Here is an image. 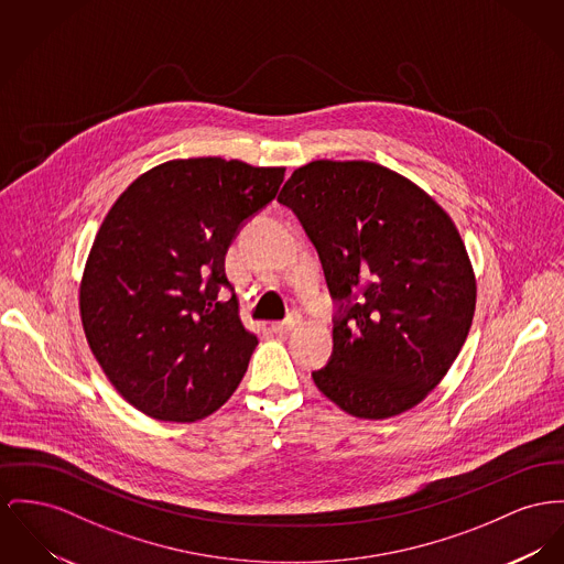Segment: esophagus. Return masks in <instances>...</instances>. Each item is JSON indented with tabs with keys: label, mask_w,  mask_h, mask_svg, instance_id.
Wrapping results in <instances>:
<instances>
[{
	"label": "esophagus",
	"mask_w": 564,
	"mask_h": 564,
	"mask_svg": "<svg viewBox=\"0 0 564 564\" xmlns=\"http://www.w3.org/2000/svg\"><path fill=\"white\" fill-rule=\"evenodd\" d=\"M297 318H286V321H278V323H273L271 325V329H273V334H278V336H286V334H291L295 327H297Z\"/></svg>",
	"instance_id": "obj_1"
}]
</instances>
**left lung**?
Here are the masks:
<instances>
[{
    "mask_svg": "<svg viewBox=\"0 0 564 564\" xmlns=\"http://www.w3.org/2000/svg\"><path fill=\"white\" fill-rule=\"evenodd\" d=\"M278 200L295 212L339 303L334 355L312 378L344 413H406L449 372L473 325L477 280L449 214L368 160H314Z\"/></svg>",
    "mask_w": 564,
    "mask_h": 564,
    "instance_id": "8db88e82",
    "label": "left lung"
}]
</instances>
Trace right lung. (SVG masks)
Returning a JSON list of instances; mask_svg holds the SVG:
<instances>
[{"label":"right lung","instance_id":"right-lung-1","mask_svg":"<svg viewBox=\"0 0 564 564\" xmlns=\"http://www.w3.org/2000/svg\"><path fill=\"white\" fill-rule=\"evenodd\" d=\"M284 166L169 160L119 194L96 232L78 310L117 393L160 421L192 423L232 395L257 348L237 297L220 300L239 226L275 198Z\"/></svg>","mask_w":564,"mask_h":564}]
</instances>
